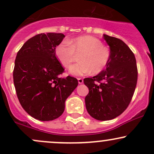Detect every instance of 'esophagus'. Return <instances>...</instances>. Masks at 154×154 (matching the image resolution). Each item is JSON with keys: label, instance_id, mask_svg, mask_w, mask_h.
Masks as SVG:
<instances>
[{"label": "esophagus", "instance_id": "esophagus-1", "mask_svg": "<svg viewBox=\"0 0 154 154\" xmlns=\"http://www.w3.org/2000/svg\"><path fill=\"white\" fill-rule=\"evenodd\" d=\"M77 80H78L79 84H82L83 83V79L82 78H78L77 79Z\"/></svg>", "mask_w": 154, "mask_h": 154}]
</instances>
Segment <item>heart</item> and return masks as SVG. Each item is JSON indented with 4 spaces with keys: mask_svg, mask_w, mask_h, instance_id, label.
I'll return each mask as SVG.
<instances>
[{
    "mask_svg": "<svg viewBox=\"0 0 154 154\" xmlns=\"http://www.w3.org/2000/svg\"><path fill=\"white\" fill-rule=\"evenodd\" d=\"M60 43L55 50L56 57L65 68H69L75 61V54H80L78 63L70 69L69 73L82 76L93 72L98 74L106 67L110 60V51L103 43L91 35H83Z\"/></svg>",
    "mask_w": 154,
    "mask_h": 154,
    "instance_id": "b5f03b06",
    "label": "heart"
}]
</instances>
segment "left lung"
<instances>
[{
    "label": "left lung",
    "instance_id": "left-lung-1",
    "mask_svg": "<svg viewBox=\"0 0 154 154\" xmlns=\"http://www.w3.org/2000/svg\"><path fill=\"white\" fill-rule=\"evenodd\" d=\"M110 47V60L106 69L91 78H85L89 89L85 97L88 114L100 121L111 120L125 111L131 101L137 80L136 59L122 40L103 35Z\"/></svg>",
    "mask_w": 154,
    "mask_h": 154
}]
</instances>
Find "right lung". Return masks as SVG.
Wrapping results in <instances>:
<instances>
[{
    "label": "right lung",
    "mask_w": 154,
    "mask_h": 154,
    "mask_svg": "<svg viewBox=\"0 0 154 154\" xmlns=\"http://www.w3.org/2000/svg\"><path fill=\"white\" fill-rule=\"evenodd\" d=\"M64 37L54 32L35 35L16 57L13 77L18 99L28 114L40 121L59 117L66 98L78 85L75 77H59L64 69L55 50Z\"/></svg>",
    "instance_id": "obj_1"
}]
</instances>
